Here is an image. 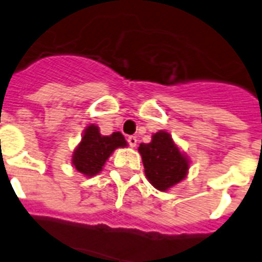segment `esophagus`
I'll use <instances>...</instances> for the list:
<instances>
[{
    "instance_id": "34e87169",
    "label": "esophagus",
    "mask_w": 262,
    "mask_h": 262,
    "mask_svg": "<svg viewBox=\"0 0 262 262\" xmlns=\"http://www.w3.org/2000/svg\"><path fill=\"white\" fill-rule=\"evenodd\" d=\"M127 143H129L130 147L135 148L136 145H137V137H136V136H129V137H127Z\"/></svg>"
}]
</instances>
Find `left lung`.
Returning a JSON list of instances; mask_svg holds the SVG:
<instances>
[{
    "instance_id": "left-lung-1",
    "label": "left lung",
    "mask_w": 262,
    "mask_h": 262,
    "mask_svg": "<svg viewBox=\"0 0 262 262\" xmlns=\"http://www.w3.org/2000/svg\"><path fill=\"white\" fill-rule=\"evenodd\" d=\"M139 152L145 177L159 191H168L187 177L190 159L167 130L154 133L151 143L140 144Z\"/></svg>"
}]
</instances>
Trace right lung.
Instances as JSON below:
<instances>
[{
    "label": "right lung",
    "mask_w": 262,
    "mask_h": 262,
    "mask_svg": "<svg viewBox=\"0 0 262 262\" xmlns=\"http://www.w3.org/2000/svg\"><path fill=\"white\" fill-rule=\"evenodd\" d=\"M125 147H127V143L122 133L114 132L110 136H103L98 125L91 123L84 129L81 140L73 151L72 167L84 177H95L102 171L117 148Z\"/></svg>",
    "instance_id": "add662e5"
}]
</instances>
